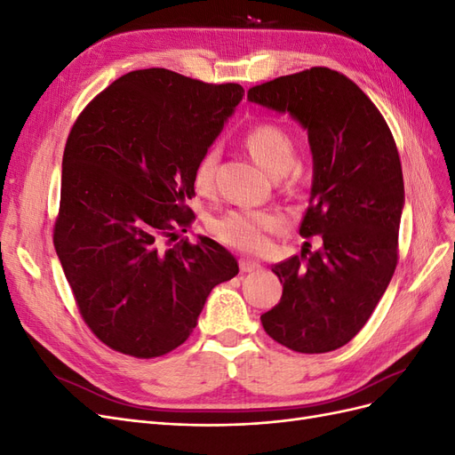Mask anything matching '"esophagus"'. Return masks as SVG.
I'll return each instance as SVG.
<instances>
[{"label": "esophagus", "mask_w": 455, "mask_h": 455, "mask_svg": "<svg viewBox=\"0 0 455 455\" xmlns=\"http://www.w3.org/2000/svg\"><path fill=\"white\" fill-rule=\"evenodd\" d=\"M239 269L241 273H252L256 269H259V264L254 259H249V258H241L239 259Z\"/></svg>", "instance_id": "esophagus-1"}]
</instances>
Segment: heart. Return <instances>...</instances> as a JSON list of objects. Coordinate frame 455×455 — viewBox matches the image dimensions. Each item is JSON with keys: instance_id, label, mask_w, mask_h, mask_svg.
<instances>
[{"instance_id": "heart-1", "label": "heart", "mask_w": 455, "mask_h": 455, "mask_svg": "<svg viewBox=\"0 0 455 455\" xmlns=\"http://www.w3.org/2000/svg\"><path fill=\"white\" fill-rule=\"evenodd\" d=\"M244 146L254 161L273 178H279L292 169L296 148L284 129L273 123H258L244 134ZM218 149L209 148L199 157L194 169V184L201 194H209L214 186ZM284 228V218L275 211L235 209L212 220L214 237L231 249L243 252H261L267 246V237Z\"/></svg>"}]
</instances>
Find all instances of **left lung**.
I'll return each instance as SVG.
<instances>
[{"mask_svg": "<svg viewBox=\"0 0 455 455\" xmlns=\"http://www.w3.org/2000/svg\"><path fill=\"white\" fill-rule=\"evenodd\" d=\"M249 100L307 129L313 186L299 235L321 241L271 267L283 296L261 326L292 351H334L368 323L398 261L404 182L395 139L359 85L324 66L251 87Z\"/></svg>", "mask_w": 455, "mask_h": 455, "instance_id": "left-lung-1", "label": "left lung"}]
</instances>
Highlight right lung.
Returning a JSON list of instances; mask_svg holds the SVG:
<instances>
[{"instance_id": "add662e5", "label": "right lung", "mask_w": 455, "mask_h": 455, "mask_svg": "<svg viewBox=\"0 0 455 455\" xmlns=\"http://www.w3.org/2000/svg\"><path fill=\"white\" fill-rule=\"evenodd\" d=\"M164 68L129 72L68 134L52 243L77 309L104 346L156 359L189 338L211 291L239 273L194 222V169L243 99Z\"/></svg>"}]
</instances>
